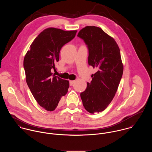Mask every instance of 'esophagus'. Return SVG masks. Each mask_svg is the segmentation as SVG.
<instances>
[{"label": "esophagus", "instance_id": "1", "mask_svg": "<svg viewBox=\"0 0 152 152\" xmlns=\"http://www.w3.org/2000/svg\"><path fill=\"white\" fill-rule=\"evenodd\" d=\"M75 81H69V85L71 86H72L74 83H75Z\"/></svg>", "mask_w": 152, "mask_h": 152}]
</instances>
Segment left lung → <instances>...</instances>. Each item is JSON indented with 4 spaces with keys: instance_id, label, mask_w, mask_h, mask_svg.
<instances>
[{
    "instance_id": "left-lung-1",
    "label": "left lung",
    "mask_w": 152,
    "mask_h": 152,
    "mask_svg": "<svg viewBox=\"0 0 152 152\" xmlns=\"http://www.w3.org/2000/svg\"><path fill=\"white\" fill-rule=\"evenodd\" d=\"M77 36L88 48V64L97 69L81 98L88 112L99 113L112 101L122 78L124 65L120 50L114 39L98 27L86 26Z\"/></svg>"
}]
</instances>
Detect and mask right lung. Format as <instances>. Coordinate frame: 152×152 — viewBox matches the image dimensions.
<instances>
[{"label":"right lung","mask_w":152,"mask_h":152,"mask_svg":"<svg viewBox=\"0 0 152 152\" xmlns=\"http://www.w3.org/2000/svg\"><path fill=\"white\" fill-rule=\"evenodd\" d=\"M77 31L45 28L34 40L24 56L23 66L27 86L38 104L48 111L56 108L61 97L67 93L69 81L52 75L51 69H56L61 48L75 37Z\"/></svg>","instance_id":"1"}]
</instances>
